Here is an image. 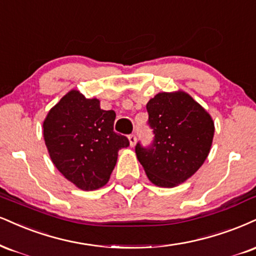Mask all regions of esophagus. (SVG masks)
I'll use <instances>...</instances> for the list:
<instances>
[{
    "mask_svg": "<svg viewBox=\"0 0 256 256\" xmlns=\"http://www.w3.org/2000/svg\"><path fill=\"white\" fill-rule=\"evenodd\" d=\"M136 136H134V134H130V136H128V142H130V146L131 148H134V146H136Z\"/></svg>",
    "mask_w": 256,
    "mask_h": 256,
    "instance_id": "1",
    "label": "esophagus"
}]
</instances>
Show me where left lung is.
I'll return each mask as SVG.
<instances>
[{
  "label": "left lung",
  "mask_w": 256,
  "mask_h": 256,
  "mask_svg": "<svg viewBox=\"0 0 256 256\" xmlns=\"http://www.w3.org/2000/svg\"><path fill=\"white\" fill-rule=\"evenodd\" d=\"M146 110L155 138L149 148L137 144V158L155 186L172 188L205 162L214 122L208 110L182 90L156 94L146 104Z\"/></svg>",
  "instance_id": "1"
}]
</instances>
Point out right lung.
Here are the masks:
<instances>
[{"label": "right lung", "instance_id": "add662e5", "mask_svg": "<svg viewBox=\"0 0 256 256\" xmlns=\"http://www.w3.org/2000/svg\"><path fill=\"white\" fill-rule=\"evenodd\" d=\"M114 119V110H101L98 98H86L76 89L48 110L42 122L48 155L78 188L104 187L116 167L118 152L130 144L125 136L113 131Z\"/></svg>", "mask_w": 256, "mask_h": 256}]
</instances>
